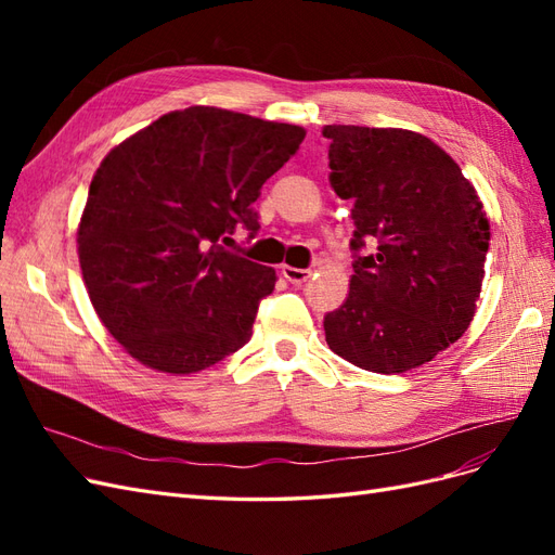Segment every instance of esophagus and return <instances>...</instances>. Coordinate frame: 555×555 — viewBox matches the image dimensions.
Wrapping results in <instances>:
<instances>
[{
	"label": "esophagus",
	"instance_id": "34e87169",
	"mask_svg": "<svg viewBox=\"0 0 555 555\" xmlns=\"http://www.w3.org/2000/svg\"><path fill=\"white\" fill-rule=\"evenodd\" d=\"M282 275L287 278L292 284H304L310 280L312 268H294V266H282Z\"/></svg>",
	"mask_w": 555,
	"mask_h": 555
}]
</instances>
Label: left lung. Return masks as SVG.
Returning <instances> with one entry per match:
<instances>
[{
    "instance_id": "1",
    "label": "left lung",
    "mask_w": 555,
    "mask_h": 555,
    "mask_svg": "<svg viewBox=\"0 0 555 555\" xmlns=\"http://www.w3.org/2000/svg\"><path fill=\"white\" fill-rule=\"evenodd\" d=\"M328 182L351 204L345 304L326 343L363 371L396 375L435 359L475 317L489 222L473 184L440 145L408 129L324 127ZM373 244L367 258L362 249Z\"/></svg>"
}]
</instances>
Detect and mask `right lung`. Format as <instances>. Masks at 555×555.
Returning <instances> with one entry per match:
<instances>
[{"instance_id": "right-lung-1", "label": "right lung", "mask_w": 555, "mask_h": 555, "mask_svg": "<svg viewBox=\"0 0 555 555\" xmlns=\"http://www.w3.org/2000/svg\"><path fill=\"white\" fill-rule=\"evenodd\" d=\"M304 139L296 125L192 106L106 155L90 182L78 259L99 319L133 359L188 375L251 338L275 271L221 243L236 227L257 236L263 182Z\"/></svg>"}]
</instances>
